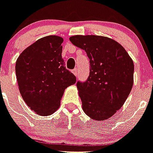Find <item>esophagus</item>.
Wrapping results in <instances>:
<instances>
[{"mask_svg": "<svg viewBox=\"0 0 153 153\" xmlns=\"http://www.w3.org/2000/svg\"><path fill=\"white\" fill-rule=\"evenodd\" d=\"M71 71H72V73L74 74V75H75V76H77V74H78V71H77L76 68H74V69H73V70Z\"/></svg>", "mask_w": 153, "mask_h": 153, "instance_id": "34e87169", "label": "esophagus"}]
</instances>
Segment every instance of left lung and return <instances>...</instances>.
<instances>
[{
	"label": "left lung",
	"mask_w": 153,
	"mask_h": 153,
	"mask_svg": "<svg viewBox=\"0 0 153 153\" xmlns=\"http://www.w3.org/2000/svg\"><path fill=\"white\" fill-rule=\"evenodd\" d=\"M69 39L85 50L89 59L88 79L76 84L83 111L97 121L111 117L123 105L132 89V59L121 45L107 37L75 35Z\"/></svg>",
	"instance_id": "1"
}]
</instances>
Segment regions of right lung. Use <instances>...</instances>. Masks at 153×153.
Instances as JSON below:
<instances>
[{
  "instance_id": "obj_1",
  "label": "right lung",
  "mask_w": 153,
  "mask_h": 153,
  "mask_svg": "<svg viewBox=\"0 0 153 153\" xmlns=\"http://www.w3.org/2000/svg\"><path fill=\"white\" fill-rule=\"evenodd\" d=\"M59 36H46L27 47L16 63L19 89L27 106L39 115H49L60 105L64 89L76 82L66 69Z\"/></svg>"
}]
</instances>
